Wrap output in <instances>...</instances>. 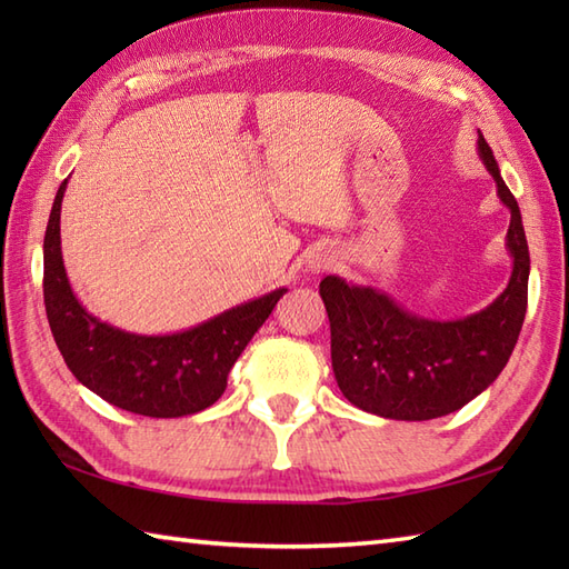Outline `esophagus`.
Segmentation results:
<instances>
[{
	"label": "esophagus",
	"mask_w": 569,
	"mask_h": 569,
	"mask_svg": "<svg viewBox=\"0 0 569 569\" xmlns=\"http://www.w3.org/2000/svg\"><path fill=\"white\" fill-rule=\"evenodd\" d=\"M335 253L330 251V249H318V251H312L310 257H308V261H306V271L316 278V276H320V273H325L328 269H332L335 266Z\"/></svg>",
	"instance_id": "34e87169"
}]
</instances>
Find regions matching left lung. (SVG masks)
Wrapping results in <instances>:
<instances>
[{
  "instance_id": "obj_1",
  "label": "left lung",
  "mask_w": 569,
  "mask_h": 569,
  "mask_svg": "<svg viewBox=\"0 0 569 569\" xmlns=\"http://www.w3.org/2000/svg\"><path fill=\"white\" fill-rule=\"evenodd\" d=\"M477 151L511 212L506 232L511 278L493 303L459 320H430L371 286L347 283L340 276L320 281L337 386L367 413L391 420L455 413L497 381L521 335L530 273L521 210L481 131Z\"/></svg>"
}]
</instances>
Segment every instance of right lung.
<instances>
[{
    "mask_svg": "<svg viewBox=\"0 0 569 569\" xmlns=\"http://www.w3.org/2000/svg\"><path fill=\"white\" fill-rule=\"evenodd\" d=\"M60 183L43 239V303L53 340L82 386L129 413L180 418L210 408L227 389L229 369L286 288L247 300L196 328L137 335L90 316L68 281L60 251Z\"/></svg>",
    "mask_w": 569,
    "mask_h": 569,
    "instance_id": "add662e5",
    "label": "right lung"
}]
</instances>
